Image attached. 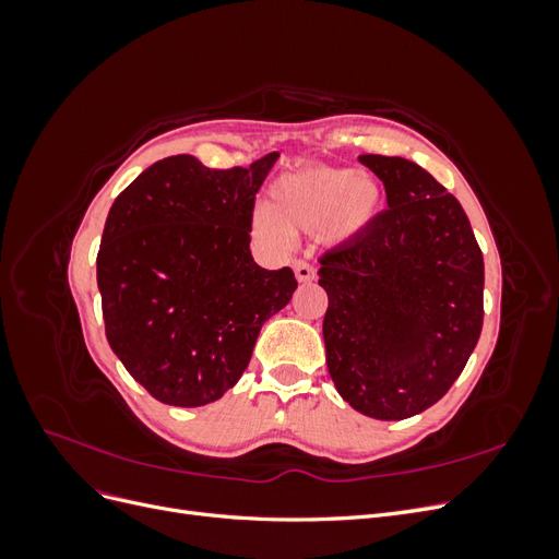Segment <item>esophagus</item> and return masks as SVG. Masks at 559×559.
<instances>
[{
	"label": "esophagus",
	"mask_w": 559,
	"mask_h": 559,
	"mask_svg": "<svg viewBox=\"0 0 559 559\" xmlns=\"http://www.w3.org/2000/svg\"><path fill=\"white\" fill-rule=\"evenodd\" d=\"M294 273H296V280L300 284H308V282L314 280V267L310 263H306V261H296L294 263Z\"/></svg>",
	"instance_id": "34e87169"
}]
</instances>
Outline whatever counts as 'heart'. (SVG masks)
<instances>
[{
  "label": "heart",
  "instance_id": "obj_1",
  "mask_svg": "<svg viewBox=\"0 0 559 559\" xmlns=\"http://www.w3.org/2000/svg\"><path fill=\"white\" fill-rule=\"evenodd\" d=\"M380 183L349 167H306L270 186V210L259 207L251 230L265 245L284 247L292 233H317L343 247L368 230L380 212Z\"/></svg>",
  "mask_w": 559,
  "mask_h": 559
}]
</instances>
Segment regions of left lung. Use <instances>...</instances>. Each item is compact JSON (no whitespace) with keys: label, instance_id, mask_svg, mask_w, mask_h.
<instances>
[{"label":"left lung","instance_id":"obj_1","mask_svg":"<svg viewBox=\"0 0 559 559\" xmlns=\"http://www.w3.org/2000/svg\"><path fill=\"white\" fill-rule=\"evenodd\" d=\"M386 212L326 253L324 345L331 380L354 411L405 419L445 396L483 329V251L460 200L401 156L366 154Z\"/></svg>","mask_w":559,"mask_h":559}]
</instances>
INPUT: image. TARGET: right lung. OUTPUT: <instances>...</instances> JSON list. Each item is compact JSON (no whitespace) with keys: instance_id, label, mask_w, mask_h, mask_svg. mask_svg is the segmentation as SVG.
I'll return each mask as SVG.
<instances>
[{"instance_id":"right-lung-1","label":"right lung","mask_w":559,"mask_h":559,"mask_svg":"<svg viewBox=\"0 0 559 559\" xmlns=\"http://www.w3.org/2000/svg\"><path fill=\"white\" fill-rule=\"evenodd\" d=\"M277 158L210 170L195 156H170L114 200L97 253L107 341L160 403L222 399L261 326L289 306L292 267L265 270L249 251L253 195Z\"/></svg>"}]
</instances>
